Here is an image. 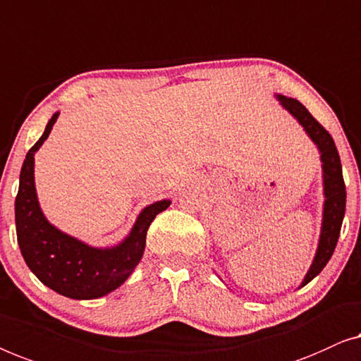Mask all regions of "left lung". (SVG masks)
<instances>
[{
  "instance_id": "1",
  "label": "left lung",
  "mask_w": 361,
  "mask_h": 361,
  "mask_svg": "<svg viewBox=\"0 0 361 361\" xmlns=\"http://www.w3.org/2000/svg\"><path fill=\"white\" fill-rule=\"evenodd\" d=\"M280 104L294 119L298 121L299 126L309 135L314 144H316L319 154H321L322 161V185H324V209H322V226L321 235H319V243L316 255L312 258L311 267L304 276L301 286L314 280L319 273L324 270L331 260L332 253L337 245L340 227L345 216V202H347V191H345V183L342 176V164L337 147L334 144L331 134L312 118L311 113L299 103L298 99L288 98L283 94H275Z\"/></svg>"
}]
</instances>
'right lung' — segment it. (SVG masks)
<instances>
[{"label":"right lung","mask_w":361,"mask_h":361,"mask_svg":"<svg viewBox=\"0 0 361 361\" xmlns=\"http://www.w3.org/2000/svg\"><path fill=\"white\" fill-rule=\"evenodd\" d=\"M59 114V111L54 113L42 137L24 159L14 202L18 243L29 270L45 286L70 299H98L118 289L132 275L144 255L152 221L171 201L161 200L145 206L124 240L113 247L88 245L50 224L35 191L34 155L47 140Z\"/></svg>","instance_id":"add662e5"}]
</instances>
